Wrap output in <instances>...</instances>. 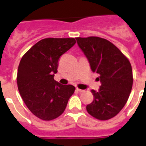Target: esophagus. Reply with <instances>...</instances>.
<instances>
[{
  "label": "esophagus",
  "instance_id": "esophagus-1",
  "mask_svg": "<svg viewBox=\"0 0 146 146\" xmlns=\"http://www.w3.org/2000/svg\"><path fill=\"white\" fill-rule=\"evenodd\" d=\"M76 91H77V92H84V90L79 89V88H76Z\"/></svg>",
  "mask_w": 146,
  "mask_h": 146
}]
</instances>
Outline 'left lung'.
I'll return each instance as SVG.
<instances>
[{
	"label": "left lung",
	"mask_w": 146,
	"mask_h": 146,
	"mask_svg": "<svg viewBox=\"0 0 146 146\" xmlns=\"http://www.w3.org/2000/svg\"><path fill=\"white\" fill-rule=\"evenodd\" d=\"M77 43L101 82L98 92L92 90L94 100L86 110L94 118L105 121L113 118L128 100L133 86L131 64L113 43L98 36L76 37Z\"/></svg>",
	"instance_id": "1"
}]
</instances>
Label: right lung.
<instances>
[{
    "label": "right lung",
    "mask_w": 146,
    "mask_h": 146,
    "mask_svg": "<svg viewBox=\"0 0 146 146\" xmlns=\"http://www.w3.org/2000/svg\"><path fill=\"white\" fill-rule=\"evenodd\" d=\"M75 43L74 38L42 39L20 61L18 89L28 110L42 120L51 121L61 115L75 92L73 85H61L54 79L60 57Z\"/></svg>",
    "instance_id": "obj_1"
}]
</instances>
